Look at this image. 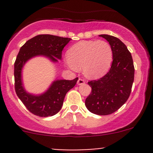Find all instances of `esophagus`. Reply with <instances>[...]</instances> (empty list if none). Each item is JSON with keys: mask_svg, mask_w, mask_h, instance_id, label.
<instances>
[{"mask_svg": "<svg viewBox=\"0 0 153 153\" xmlns=\"http://www.w3.org/2000/svg\"><path fill=\"white\" fill-rule=\"evenodd\" d=\"M77 84H78V85H81V84H85V80L83 79V78H78Z\"/></svg>", "mask_w": 153, "mask_h": 153, "instance_id": "obj_1", "label": "esophagus"}]
</instances>
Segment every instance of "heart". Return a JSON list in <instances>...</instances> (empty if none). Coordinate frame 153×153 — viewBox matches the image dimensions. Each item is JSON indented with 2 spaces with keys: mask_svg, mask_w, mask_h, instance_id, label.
<instances>
[{
  "mask_svg": "<svg viewBox=\"0 0 153 153\" xmlns=\"http://www.w3.org/2000/svg\"><path fill=\"white\" fill-rule=\"evenodd\" d=\"M66 64L77 70L82 67L89 78H98L106 73L113 60L110 44L105 41H84L72 46L67 51Z\"/></svg>",
  "mask_w": 153,
  "mask_h": 153,
  "instance_id": "heart-1",
  "label": "heart"
}]
</instances>
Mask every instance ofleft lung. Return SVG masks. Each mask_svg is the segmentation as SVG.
Returning <instances> with one entry per match:
<instances>
[{"label":"left lung","mask_w":153,"mask_h":153,"mask_svg":"<svg viewBox=\"0 0 153 153\" xmlns=\"http://www.w3.org/2000/svg\"><path fill=\"white\" fill-rule=\"evenodd\" d=\"M112 47L113 61L109 72L98 80L89 81L92 88L85 105L92 113L107 115L124 105L130 95L134 81L133 61L130 52L118 38L101 35Z\"/></svg>","instance_id":"left-lung-1"}]
</instances>
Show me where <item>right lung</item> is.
Masks as SVG:
<instances>
[{
    "mask_svg": "<svg viewBox=\"0 0 153 153\" xmlns=\"http://www.w3.org/2000/svg\"><path fill=\"white\" fill-rule=\"evenodd\" d=\"M70 38L52 35H39L27 41L20 49L14 65L15 89L17 95L27 109L40 117L52 116L61 109L64 98L69 89L76 84L78 78L71 81L58 80L45 93L35 96L27 93L21 82V69L27 61L36 55H45L52 61L61 59L64 47Z\"/></svg>",
    "mask_w": 153,
    "mask_h": 153,
    "instance_id": "right-lung-1",
    "label": "right lung"
}]
</instances>
